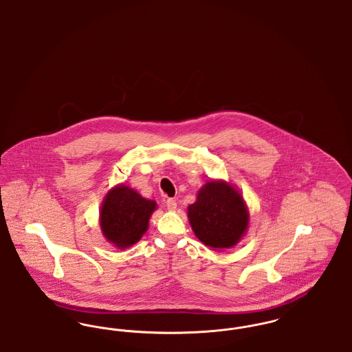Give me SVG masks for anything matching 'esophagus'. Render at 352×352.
Returning <instances> with one entry per match:
<instances>
[{
  "label": "esophagus",
  "mask_w": 352,
  "mask_h": 352,
  "mask_svg": "<svg viewBox=\"0 0 352 352\" xmlns=\"http://www.w3.org/2000/svg\"><path fill=\"white\" fill-rule=\"evenodd\" d=\"M166 207H168V211H175L177 210V201L174 199H168L166 201Z\"/></svg>",
  "instance_id": "obj_1"
}]
</instances>
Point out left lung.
I'll list each match as a JSON object with an SVG mask.
<instances>
[{"label":"left lung","mask_w":352,"mask_h":352,"mask_svg":"<svg viewBox=\"0 0 352 352\" xmlns=\"http://www.w3.org/2000/svg\"><path fill=\"white\" fill-rule=\"evenodd\" d=\"M195 236L207 247L224 251L234 247L250 226V211L240 191L223 179L208 181L187 207Z\"/></svg>","instance_id":"1"}]
</instances>
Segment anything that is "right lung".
Segmentation results:
<instances>
[{"label": "right lung", "instance_id": "add662e5", "mask_svg": "<svg viewBox=\"0 0 352 352\" xmlns=\"http://www.w3.org/2000/svg\"><path fill=\"white\" fill-rule=\"evenodd\" d=\"M155 210V201L141 197L129 186L118 184L101 203V234L118 250L129 248L148 231Z\"/></svg>", "mask_w": 352, "mask_h": 352}]
</instances>
